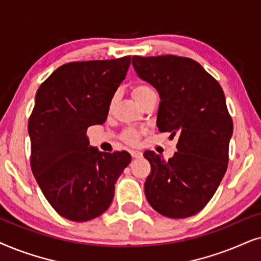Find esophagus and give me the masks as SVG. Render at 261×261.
<instances>
[{
	"label": "esophagus",
	"mask_w": 261,
	"mask_h": 261,
	"mask_svg": "<svg viewBox=\"0 0 261 261\" xmlns=\"http://www.w3.org/2000/svg\"><path fill=\"white\" fill-rule=\"evenodd\" d=\"M130 152H131V156H133L134 159H140V158H142V156H143V154H142V152L138 151V150H131Z\"/></svg>",
	"instance_id": "1"
}]
</instances>
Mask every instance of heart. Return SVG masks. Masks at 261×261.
Segmentation results:
<instances>
[{"mask_svg":"<svg viewBox=\"0 0 261 261\" xmlns=\"http://www.w3.org/2000/svg\"><path fill=\"white\" fill-rule=\"evenodd\" d=\"M154 94H155L154 89H152L149 85H145V83H141V85L135 86L133 88L134 98L137 100V102L140 103V105L144 101V100H147L149 96H151ZM114 100H116V96H112V99H111V102H110V106L113 105ZM123 140L128 144H136L138 140H140V135H138L137 131L128 128V130H126L123 134Z\"/></svg>","mask_w":261,"mask_h":261,"instance_id":"b5f03b06","label":"heart"}]
</instances>
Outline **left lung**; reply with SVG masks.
<instances>
[{
	"label": "left lung",
	"instance_id": "obj_1",
	"mask_svg": "<svg viewBox=\"0 0 261 261\" xmlns=\"http://www.w3.org/2000/svg\"><path fill=\"white\" fill-rule=\"evenodd\" d=\"M133 65L158 89L159 130L179 138L178 151L168 161L151 150L144 152L151 166L145 197L163 216H193L209 203L228 167L232 120L223 89L187 57L134 56Z\"/></svg>",
	"mask_w": 261,
	"mask_h": 261
}]
</instances>
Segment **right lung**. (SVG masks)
<instances>
[{
	"label": "right lung",
	"mask_w": 261,
	"mask_h": 261,
	"mask_svg": "<svg viewBox=\"0 0 261 261\" xmlns=\"http://www.w3.org/2000/svg\"><path fill=\"white\" fill-rule=\"evenodd\" d=\"M131 56L70 62L37 90L29 119L31 168L51 206L67 220L85 222L109 209L114 184L131 161L127 151L89 147L87 128L105 123L112 96Z\"/></svg>",
	"instance_id": "obj_1"
}]
</instances>
